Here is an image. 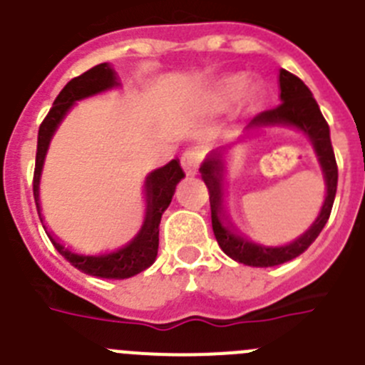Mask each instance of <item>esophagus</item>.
I'll return each mask as SVG.
<instances>
[{
  "mask_svg": "<svg viewBox=\"0 0 365 365\" xmlns=\"http://www.w3.org/2000/svg\"><path fill=\"white\" fill-rule=\"evenodd\" d=\"M202 163V153L196 149H189L182 156V167L187 176H195L198 173V167Z\"/></svg>",
  "mask_w": 365,
  "mask_h": 365,
  "instance_id": "34e87169",
  "label": "esophagus"
}]
</instances>
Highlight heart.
<instances>
[{
	"label": "heart",
	"instance_id": "obj_1",
	"mask_svg": "<svg viewBox=\"0 0 365 365\" xmlns=\"http://www.w3.org/2000/svg\"><path fill=\"white\" fill-rule=\"evenodd\" d=\"M244 85H245L244 76H231V78H227V80L222 81V85H220V94H222L225 100H229V98L236 96V94L242 91V87H244ZM256 100H258V93H256V88H249L247 101L249 103H255Z\"/></svg>",
	"mask_w": 365,
	"mask_h": 365
}]
</instances>
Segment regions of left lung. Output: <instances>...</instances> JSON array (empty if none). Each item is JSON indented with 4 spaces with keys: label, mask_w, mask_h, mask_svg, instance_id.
<instances>
[{
    "label": "left lung",
    "mask_w": 365,
    "mask_h": 365,
    "mask_svg": "<svg viewBox=\"0 0 365 365\" xmlns=\"http://www.w3.org/2000/svg\"><path fill=\"white\" fill-rule=\"evenodd\" d=\"M280 100L282 103L278 107L264 110V113L252 118L249 121L247 129H260L265 125H293L309 136L314 153L318 156V162L324 170L327 195L320 215L304 235L298 236L291 244L278 245V247L256 244L247 236L240 235L225 220V212H223L225 162H223L222 150H212L200 167L202 180L209 189L212 231H215L216 242L229 258L240 262V264L252 265V267H272V265H280L300 256L317 240V236L320 235V231L329 220L334 195H336L338 167L336 160H334L333 145H331L329 125H327L326 118L322 116L320 107H318L317 100L313 98L307 85L285 68H280Z\"/></svg>",
    "instance_id": "obj_1"
}]
</instances>
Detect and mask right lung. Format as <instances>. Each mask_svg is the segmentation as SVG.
<instances>
[{"label": "right lung", "instance_id": "1", "mask_svg": "<svg viewBox=\"0 0 365 365\" xmlns=\"http://www.w3.org/2000/svg\"><path fill=\"white\" fill-rule=\"evenodd\" d=\"M116 74L107 63H100L96 67L88 68L81 76L72 78L58 94L54 105L51 107L45 120L41 121L38 133V150H36V167H34V180H32V190H34L36 207L39 215V178H41V169H43L45 154H47L48 143L58 129L60 121L63 120L65 114L68 113L72 105L78 100H83L87 96L107 91L110 87H116ZM185 176L178 158L169 162L167 165L153 170L145 178V220L136 236L130 240L129 244L116 249L113 252L105 255H80L72 249L65 247L60 244L54 236L48 232V238L54 244L65 260L71 262L76 269H80L85 274L98 278H113V280H123L130 278L138 272L145 271L147 267L154 264L156 255H158V235H160V220H162L163 211L169 207L173 195H175L176 183ZM43 222V220H41Z\"/></svg>", "mask_w": 365, "mask_h": 365}]
</instances>
